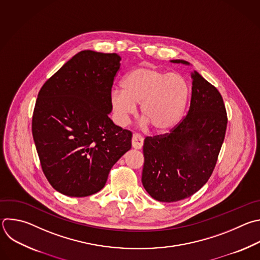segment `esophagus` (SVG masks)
Returning <instances> with one entry per match:
<instances>
[{"label": "esophagus", "mask_w": 260, "mask_h": 260, "mask_svg": "<svg viewBox=\"0 0 260 260\" xmlns=\"http://www.w3.org/2000/svg\"><path fill=\"white\" fill-rule=\"evenodd\" d=\"M143 145H144V138L139 134H134L133 138H132L133 148L136 150H140V149H142Z\"/></svg>", "instance_id": "34e87169"}]
</instances>
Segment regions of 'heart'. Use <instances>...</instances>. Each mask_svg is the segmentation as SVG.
Masks as SVG:
<instances>
[{"label": "heart", "instance_id": "obj_1", "mask_svg": "<svg viewBox=\"0 0 260 260\" xmlns=\"http://www.w3.org/2000/svg\"><path fill=\"white\" fill-rule=\"evenodd\" d=\"M122 89H113L110 104L120 125L126 124L140 105L144 123L157 133L174 128L182 119L190 96L187 79L179 73H167L149 66L129 71L122 79Z\"/></svg>", "mask_w": 260, "mask_h": 260}]
</instances>
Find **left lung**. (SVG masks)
<instances>
[{
	"instance_id": "1",
	"label": "left lung",
	"mask_w": 260,
	"mask_h": 260,
	"mask_svg": "<svg viewBox=\"0 0 260 260\" xmlns=\"http://www.w3.org/2000/svg\"><path fill=\"white\" fill-rule=\"evenodd\" d=\"M170 62L190 65L181 59ZM192 77L187 116L169 135L144 142L142 183L160 202H177L199 191L212 174L224 140L228 118L221 95L198 72Z\"/></svg>"
}]
</instances>
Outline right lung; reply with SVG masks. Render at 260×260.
Here are the masks:
<instances>
[{"label":"right lung","mask_w":260,"mask_h":260,"mask_svg":"<svg viewBox=\"0 0 260 260\" xmlns=\"http://www.w3.org/2000/svg\"><path fill=\"white\" fill-rule=\"evenodd\" d=\"M120 56L85 50L74 55L38 95L32 137L44 174L59 193L86 197L132 148V133L115 125L110 93Z\"/></svg>","instance_id":"add662e5"}]
</instances>
